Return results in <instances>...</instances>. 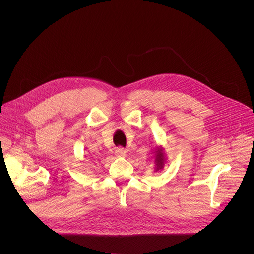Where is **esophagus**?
<instances>
[{"label":"esophagus","mask_w":254,"mask_h":254,"mask_svg":"<svg viewBox=\"0 0 254 254\" xmlns=\"http://www.w3.org/2000/svg\"><path fill=\"white\" fill-rule=\"evenodd\" d=\"M116 154H117L118 156H120V157H126L127 151H126L123 147H119V148H117V150H116Z\"/></svg>","instance_id":"34e87169"}]
</instances>
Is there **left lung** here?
I'll use <instances>...</instances> for the list:
<instances>
[{
    "mask_svg": "<svg viewBox=\"0 0 254 254\" xmlns=\"http://www.w3.org/2000/svg\"><path fill=\"white\" fill-rule=\"evenodd\" d=\"M157 156H156V166H157V170L162 169L164 167V155L161 151L156 152Z\"/></svg>",
    "mask_w": 254,
    "mask_h": 254,
    "instance_id": "obj_1",
    "label": "left lung"
}]
</instances>
